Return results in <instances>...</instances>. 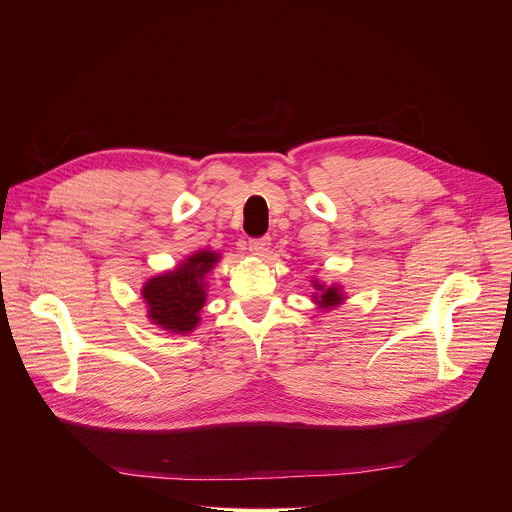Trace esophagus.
Wrapping results in <instances>:
<instances>
[{"label": "esophagus", "mask_w": 512, "mask_h": 512, "mask_svg": "<svg viewBox=\"0 0 512 512\" xmlns=\"http://www.w3.org/2000/svg\"><path fill=\"white\" fill-rule=\"evenodd\" d=\"M269 245H271V239L269 237H261V239H251L249 241V251L257 257H263L267 251H269Z\"/></svg>", "instance_id": "34e87169"}]
</instances>
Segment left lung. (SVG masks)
Segmentation results:
<instances>
[{"instance_id":"1","label":"left lung","mask_w":512,"mask_h":512,"mask_svg":"<svg viewBox=\"0 0 512 512\" xmlns=\"http://www.w3.org/2000/svg\"><path fill=\"white\" fill-rule=\"evenodd\" d=\"M312 302L320 308V310H334L338 306H342L346 302V294H344V287L340 283H322L316 277H312Z\"/></svg>"}]
</instances>
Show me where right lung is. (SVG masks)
Listing matches in <instances>:
<instances>
[{
	"label": "right lung",
	"instance_id": "right-lung-1",
	"mask_svg": "<svg viewBox=\"0 0 512 512\" xmlns=\"http://www.w3.org/2000/svg\"><path fill=\"white\" fill-rule=\"evenodd\" d=\"M218 261L221 253L200 249L186 255L174 269L145 281L141 298L148 320L168 334L188 336L196 330L206 304V279Z\"/></svg>",
	"mask_w": 512,
	"mask_h": 512
}]
</instances>
